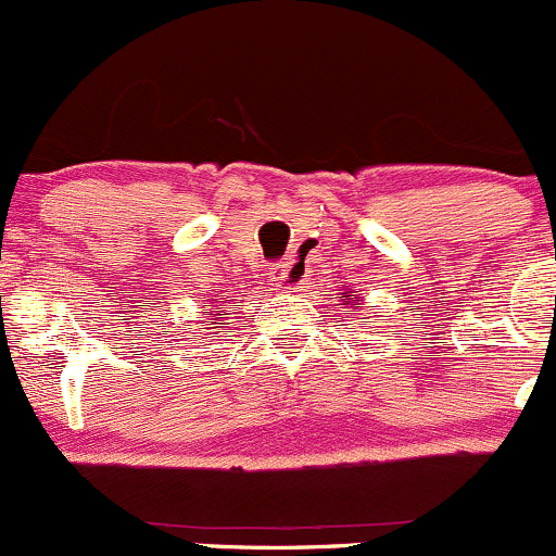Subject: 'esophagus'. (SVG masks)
<instances>
[{"label":"esophagus","mask_w":556,"mask_h":556,"mask_svg":"<svg viewBox=\"0 0 556 556\" xmlns=\"http://www.w3.org/2000/svg\"><path fill=\"white\" fill-rule=\"evenodd\" d=\"M280 273H278V283L280 289H294L304 280V270L300 267V256L289 254L283 262H280Z\"/></svg>","instance_id":"34e87169"}]
</instances>
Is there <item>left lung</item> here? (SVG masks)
<instances>
[{"label":"left lung","instance_id":"1","mask_svg":"<svg viewBox=\"0 0 556 556\" xmlns=\"http://www.w3.org/2000/svg\"><path fill=\"white\" fill-rule=\"evenodd\" d=\"M348 294L352 296V302H361V296H357V294H355V291H348ZM348 304H350V302H348Z\"/></svg>","mask_w":556,"mask_h":556}]
</instances>
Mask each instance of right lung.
Masks as SVG:
<instances>
[{
    "mask_svg": "<svg viewBox=\"0 0 556 556\" xmlns=\"http://www.w3.org/2000/svg\"><path fill=\"white\" fill-rule=\"evenodd\" d=\"M206 307H212V304H206ZM219 313H223V309H219V307H214V315H219Z\"/></svg>",
    "mask_w": 556,
    "mask_h": 556,
    "instance_id": "add662e5",
    "label": "right lung"
}]
</instances>
